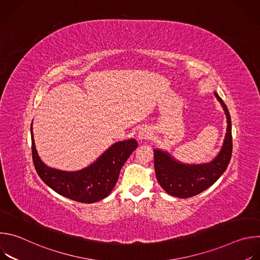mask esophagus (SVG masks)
<instances>
[{
	"label": "esophagus",
	"instance_id": "1",
	"mask_svg": "<svg viewBox=\"0 0 260 260\" xmlns=\"http://www.w3.org/2000/svg\"><path fill=\"white\" fill-rule=\"evenodd\" d=\"M150 136V129L148 127H142L140 131H139V140L141 141H144V140H147L148 138H149Z\"/></svg>",
	"mask_w": 260,
	"mask_h": 260
}]
</instances>
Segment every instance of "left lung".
<instances>
[{
	"instance_id": "8db88e82",
	"label": "left lung",
	"mask_w": 260,
	"mask_h": 260,
	"mask_svg": "<svg viewBox=\"0 0 260 260\" xmlns=\"http://www.w3.org/2000/svg\"><path fill=\"white\" fill-rule=\"evenodd\" d=\"M216 98L223 107L228 117V131L223 146L217 157L207 165L187 166L173 159L167 152L154 150L155 175L166 192L180 199L194 197L210 186L226 170L233 152L232 120L224 102L215 92Z\"/></svg>"
}]
</instances>
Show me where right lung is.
<instances>
[{
    "label": "right lung",
    "instance_id": "add662e5",
    "mask_svg": "<svg viewBox=\"0 0 260 260\" xmlns=\"http://www.w3.org/2000/svg\"><path fill=\"white\" fill-rule=\"evenodd\" d=\"M30 134L32 161L40 178L58 194L85 204L99 202L110 194L122 166L138 147L134 139L117 142L88 168L78 172H63L48 168L42 162L36 150L31 126Z\"/></svg>",
    "mask_w": 260,
    "mask_h": 260
}]
</instances>
